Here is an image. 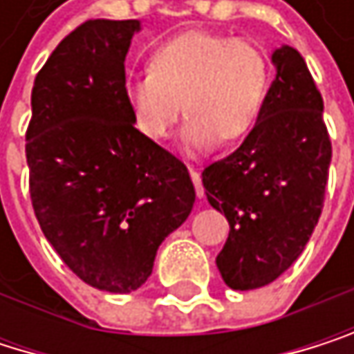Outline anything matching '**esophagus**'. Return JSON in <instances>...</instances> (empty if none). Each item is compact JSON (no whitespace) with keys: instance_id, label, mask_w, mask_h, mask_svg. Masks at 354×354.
I'll use <instances>...</instances> for the list:
<instances>
[{"instance_id":"esophagus-1","label":"esophagus","mask_w":354,"mask_h":354,"mask_svg":"<svg viewBox=\"0 0 354 354\" xmlns=\"http://www.w3.org/2000/svg\"><path fill=\"white\" fill-rule=\"evenodd\" d=\"M189 177H192V181H194V187H196L198 198H202V196H204V185H202L200 171H198V169H194V167H189Z\"/></svg>"}]
</instances>
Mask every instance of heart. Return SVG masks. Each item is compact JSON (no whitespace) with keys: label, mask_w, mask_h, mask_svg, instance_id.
I'll list each match as a JSON object with an SVG mask.
<instances>
[{"label":"heart","mask_w":354,"mask_h":354,"mask_svg":"<svg viewBox=\"0 0 354 354\" xmlns=\"http://www.w3.org/2000/svg\"><path fill=\"white\" fill-rule=\"evenodd\" d=\"M269 85L271 64L257 43L187 30L160 43L148 73L131 79L124 93L138 129L154 142L171 136L183 102L185 144L202 152L250 133Z\"/></svg>","instance_id":"b5f03b06"}]
</instances>
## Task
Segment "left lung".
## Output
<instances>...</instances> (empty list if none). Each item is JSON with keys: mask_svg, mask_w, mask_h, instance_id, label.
Instances as JSON below:
<instances>
[{"mask_svg": "<svg viewBox=\"0 0 354 354\" xmlns=\"http://www.w3.org/2000/svg\"><path fill=\"white\" fill-rule=\"evenodd\" d=\"M273 64L277 75L252 131L202 171L210 206L230 223L216 267L234 290L277 279L304 250L326 200L332 142L324 97L294 48L275 50Z\"/></svg>", "mask_w": 354, "mask_h": 354, "instance_id": "left-lung-1", "label": "left lung"}]
</instances>
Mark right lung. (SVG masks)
<instances>
[{
	"label": "right lung",
	"mask_w": 354,
	"mask_h": 354,
	"mask_svg": "<svg viewBox=\"0 0 354 354\" xmlns=\"http://www.w3.org/2000/svg\"><path fill=\"white\" fill-rule=\"evenodd\" d=\"M138 20L93 18L35 77L28 194L43 236L85 283L138 290L162 240L192 212L187 167L136 129L124 56Z\"/></svg>",
	"instance_id": "1"
}]
</instances>
